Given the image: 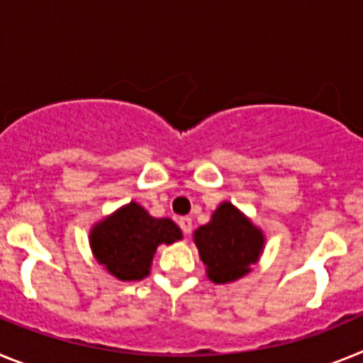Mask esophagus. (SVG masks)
<instances>
[{
    "label": "esophagus",
    "instance_id": "34e87169",
    "mask_svg": "<svg viewBox=\"0 0 363 363\" xmlns=\"http://www.w3.org/2000/svg\"><path fill=\"white\" fill-rule=\"evenodd\" d=\"M178 225H179V229L184 230V234H191V230H192V220L189 216H182L178 220Z\"/></svg>",
    "mask_w": 363,
    "mask_h": 363
}]
</instances>
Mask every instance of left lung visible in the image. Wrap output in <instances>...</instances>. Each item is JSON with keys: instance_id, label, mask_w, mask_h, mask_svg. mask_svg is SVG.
<instances>
[{"instance_id": "8db88e82", "label": "left lung", "mask_w": 363, "mask_h": 363, "mask_svg": "<svg viewBox=\"0 0 363 363\" xmlns=\"http://www.w3.org/2000/svg\"><path fill=\"white\" fill-rule=\"evenodd\" d=\"M207 277L214 284H229L251 271L264 247V234L234 205L221 203L207 225L194 233Z\"/></svg>"}]
</instances>
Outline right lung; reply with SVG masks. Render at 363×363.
Instances as JSON below:
<instances>
[{
  "instance_id": "right-lung-1",
  "label": "right lung",
  "mask_w": 363,
  "mask_h": 363,
  "mask_svg": "<svg viewBox=\"0 0 363 363\" xmlns=\"http://www.w3.org/2000/svg\"><path fill=\"white\" fill-rule=\"evenodd\" d=\"M182 238V230L169 218H152L138 203H129L92 229L91 245L96 259L112 277L123 281L142 280L160 243Z\"/></svg>"
}]
</instances>
